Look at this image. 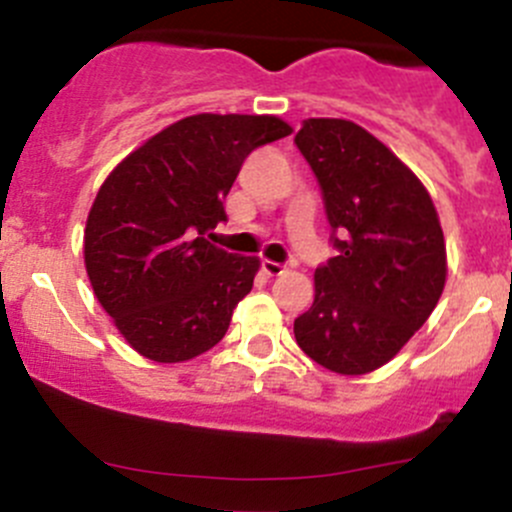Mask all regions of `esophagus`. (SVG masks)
I'll return each mask as SVG.
<instances>
[{
	"instance_id": "1",
	"label": "esophagus",
	"mask_w": 512,
	"mask_h": 512,
	"mask_svg": "<svg viewBox=\"0 0 512 512\" xmlns=\"http://www.w3.org/2000/svg\"><path fill=\"white\" fill-rule=\"evenodd\" d=\"M262 270H265V275H270V277H280L282 272H285V265H280V262H272V260H262Z\"/></svg>"
}]
</instances>
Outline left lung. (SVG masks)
<instances>
[{
	"label": "left lung",
	"instance_id": "1",
	"mask_svg": "<svg viewBox=\"0 0 512 512\" xmlns=\"http://www.w3.org/2000/svg\"><path fill=\"white\" fill-rule=\"evenodd\" d=\"M295 145L315 172L337 257L315 270L295 340L317 365L365 375L393 360L438 305L448 275L423 182L347 119H305Z\"/></svg>",
	"mask_w": 512,
	"mask_h": 512
}]
</instances>
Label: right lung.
<instances>
[{"label":"right lung","instance_id":"1","mask_svg":"<svg viewBox=\"0 0 512 512\" xmlns=\"http://www.w3.org/2000/svg\"><path fill=\"white\" fill-rule=\"evenodd\" d=\"M270 114H195L124 157L99 187L84 265L124 340L155 362H185L225 337L257 257L210 242L225 197L257 147L290 135Z\"/></svg>","mask_w":512,"mask_h":512}]
</instances>
